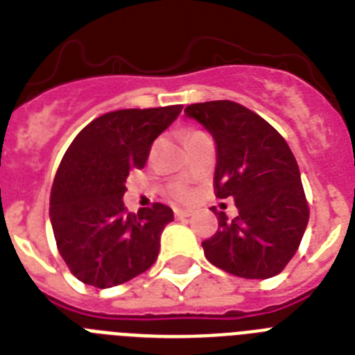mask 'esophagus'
I'll list each match as a JSON object with an SVG mask.
<instances>
[{
    "mask_svg": "<svg viewBox=\"0 0 355 355\" xmlns=\"http://www.w3.org/2000/svg\"><path fill=\"white\" fill-rule=\"evenodd\" d=\"M191 216V211H184V209H175V218L177 220H184L189 218Z\"/></svg>",
    "mask_w": 355,
    "mask_h": 355,
    "instance_id": "esophagus-1",
    "label": "esophagus"
}]
</instances>
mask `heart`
Returning <instances> with one entry per match:
<instances>
[{"label":"heart","instance_id":"obj_1","mask_svg":"<svg viewBox=\"0 0 355 355\" xmlns=\"http://www.w3.org/2000/svg\"><path fill=\"white\" fill-rule=\"evenodd\" d=\"M186 195H187V193L184 191V189H182V191H178V196H182V198H184V196H186Z\"/></svg>","mask_w":355,"mask_h":355}]
</instances>
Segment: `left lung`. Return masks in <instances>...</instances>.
I'll list each match as a JSON object with an SVG mask.
<instances>
[{
  "label": "left lung",
  "instance_id": "1",
  "mask_svg": "<svg viewBox=\"0 0 355 355\" xmlns=\"http://www.w3.org/2000/svg\"><path fill=\"white\" fill-rule=\"evenodd\" d=\"M216 144L214 187L234 198L238 216L218 213V231L202 242L218 269L247 279L272 278L297 251L309 205L293 151L269 122L233 101L187 106Z\"/></svg>",
  "mask_w": 355,
  "mask_h": 355
}]
</instances>
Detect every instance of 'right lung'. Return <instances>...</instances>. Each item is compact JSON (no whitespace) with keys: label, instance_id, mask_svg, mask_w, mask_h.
Segmentation results:
<instances>
[{"label":"right lung","instance_id":"obj_1","mask_svg":"<svg viewBox=\"0 0 355 355\" xmlns=\"http://www.w3.org/2000/svg\"><path fill=\"white\" fill-rule=\"evenodd\" d=\"M182 106L117 110L73 139L55 173L50 222L59 254L77 279L97 288L126 284L155 263L171 207L128 213L122 196L132 169L146 166L153 141Z\"/></svg>","mask_w":355,"mask_h":355}]
</instances>
